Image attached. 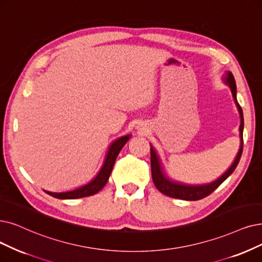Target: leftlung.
Returning <instances> with one entry per match:
<instances>
[{
  "instance_id": "1",
  "label": "left lung",
  "mask_w": 262,
  "mask_h": 262,
  "mask_svg": "<svg viewBox=\"0 0 262 262\" xmlns=\"http://www.w3.org/2000/svg\"><path fill=\"white\" fill-rule=\"evenodd\" d=\"M226 83H228L230 89H231L232 96L235 100V104L237 106V110L239 112L241 116V124H239V137H241V147L236 155V158L234 159V162L232 165L229 167L228 171H226L218 180L214 181L211 184H204V185H186L174 182L170 180L169 177H166L165 174L162 171V166L159 160V157L157 156V152L155 151L152 146H150V166H151V177L155 186L157 187L160 192L163 194L171 196L174 199H182V200H188V201H196L201 200V199L210 195L215 189L221 186L228 177L233 173L235 167L238 164V161L241 159L243 151V129H244V118H243V111L241 108L239 104L236 101V85L235 79L232 75L231 72H228L225 77Z\"/></svg>"
}]
</instances>
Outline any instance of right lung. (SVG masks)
<instances>
[{
	"label": "right lung",
	"instance_id": "right-lung-1",
	"mask_svg": "<svg viewBox=\"0 0 262 262\" xmlns=\"http://www.w3.org/2000/svg\"><path fill=\"white\" fill-rule=\"evenodd\" d=\"M129 139H130V135H125V137L119 138L118 140L112 143L102 169L100 170V172L98 173V175L95 177V179L87 185L79 187L75 190L66 191V192H50L46 190L45 192L57 199H78V198H85V196L96 194L106 185L110 179V175L112 173L114 163L116 161L117 156L124 146V144L129 141Z\"/></svg>",
	"mask_w": 262,
	"mask_h": 262
}]
</instances>
